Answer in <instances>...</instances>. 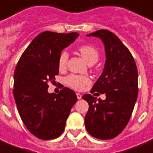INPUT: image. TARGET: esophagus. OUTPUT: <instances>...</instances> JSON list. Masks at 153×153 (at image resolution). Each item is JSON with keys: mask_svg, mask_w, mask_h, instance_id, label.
<instances>
[{"mask_svg": "<svg viewBox=\"0 0 153 153\" xmlns=\"http://www.w3.org/2000/svg\"><path fill=\"white\" fill-rule=\"evenodd\" d=\"M76 95H77V98H78V100H80L82 98V95L80 93H76Z\"/></svg>", "mask_w": 153, "mask_h": 153, "instance_id": "esophagus-1", "label": "esophagus"}]
</instances>
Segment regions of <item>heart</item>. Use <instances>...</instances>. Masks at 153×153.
<instances>
[{
    "label": "heart",
    "instance_id": "1",
    "mask_svg": "<svg viewBox=\"0 0 153 153\" xmlns=\"http://www.w3.org/2000/svg\"><path fill=\"white\" fill-rule=\"evenodd\" d=\"M78 50H79V53H81L82 57L84 58L85 61L89 65H93L98 61L100 53L94 46L91 45H83L79 47ZM68 58V53L65 51H62L59 54L58 61L59 69L62 70V69L66 68ZM91 80L88 77L79 75V74H71L66 77V84L72 87L73 89L79 90V91L83 89L87 85L89 84Z\"/></svg>",
    "mask_w": 153,
    "mask_h": 153
}]
</instances>
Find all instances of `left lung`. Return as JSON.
Masks as SVG:
<instances>
[{"label":"left lung","instance_id":"left-lung-1","mask_svg":"<svg viewBox=\"0 0 153 153\" xmlns=\"http://www.w3.org/2000/svg\"><path fill=\"white\" fill-rule=\"evenodd\" d=\"M87 36L100 38L104 44V69L91 92L105 94L106 100L83 95L89 104L85 126L91 136L110 140L122 132L131 118L138 95L137 67L131 52L111 31L100 30Z\"/></svg>","mask_w":153,"mask_h":153}]
</instances>
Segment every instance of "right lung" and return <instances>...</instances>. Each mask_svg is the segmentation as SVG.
<instances>
[{
    "instance_id": "obj_1",
    "label": "right lung",
    "mask_w": 153,
    "mask_h": 153,
    "mask_svg": "<svg viewBox=\"0 0 153 153\" xmlns=\"http://www.w3.org/2000/svg\"><path fill=\"white\" fill-rule=\"evenodd\" d=\"M78 33L45 31L25 49L14 71V96L17 110L26 128L41 140L61 136L72 107L75 92L63 87L58 95L48 93V83L58 74V57L71 45Z\"/></svg>"
}]
</instances>
